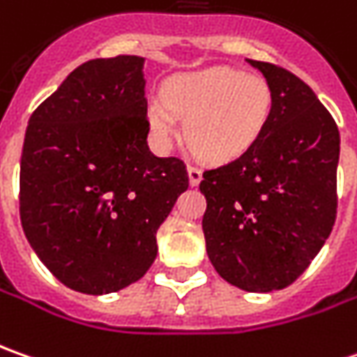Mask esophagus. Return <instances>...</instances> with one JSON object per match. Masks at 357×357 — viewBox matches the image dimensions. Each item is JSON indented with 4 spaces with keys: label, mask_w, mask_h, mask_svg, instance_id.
Here are the masks:
<instances>
[{
    "label": "esophagus",
    "mask_w": 357,
    "mask_h": 357,
    "mask_svg": "<svg viewBox=\"0 0 357 357\" xmlns=\"http://www.w3.org/2000/svg\"><path fill=\"white\" fill-rule=\"evenodd\" d=\"M188 174H190V185H199V181L203 179V174H202V169L199 167H195V166H188Z\"/></svg>",
    "instance_id": "1"
}]
</instances>
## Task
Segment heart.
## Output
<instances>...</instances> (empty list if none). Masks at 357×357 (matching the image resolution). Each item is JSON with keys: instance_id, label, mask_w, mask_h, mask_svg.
<instances>
[{"instance_id": "obj_1", "label": "heart", "mask_w": 357, "mask_h": 357, "mask_svg": "<svg viewBox=\"0 0 357 357\" xmlns=\"http://www.w3.org/2000/svg\"><path fill=\"white\" fill-rule=\"evenodd\" d=\"M273 91L263 77L243 75L231 67H213L174 79L166 98L148 100L146 116L158 144L167 146L179 134L195 154L211 162L243 155L268 124Z\"/></svg>"}]
</instances>
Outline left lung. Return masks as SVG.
Here are the masks:
<instances>
[{"label":"left lung","mask_w":357,"mask_h":357,"mask_svg":"<svg viewBox=\"0 0 357 357\" xmlns=\"http://www.w3.org/2000/svg\"><path fill=\"white\" fill-rule=\"evenodd\" d=\"M249 63L273 91V112L245 154L203 172L202 225L221 277L271 292L301 277L334 227L340 132L304 80L273 63Z\"/></svg>","instance_id":"obj_1"}]
</instances>
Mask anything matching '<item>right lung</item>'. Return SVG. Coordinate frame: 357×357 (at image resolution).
Returning <instances> with one entry per match:
<instances>
[{"label": "right lung", "instance_id": "right-lung-1", "mask_svg": "<svg viewBox=\"0 0 357 357\" xmlns=\"http://www.w3.org/2000/svg\"><path fill=\"white\" fill-rule=\"evenodd\" d=\"M144 59L77 67L35 108L19 172V215L37 257L65 287L108 294L140 280L155 233L190 178L148 148Z\"/></svg>", "mask_w": 357, "mask_h": 357}]
</instances>
